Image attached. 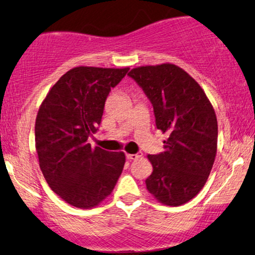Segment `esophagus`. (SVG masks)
<instances>
[{"instance_id": "1", "label": "esophagus", "mask_w": 255, "mask_h": 255, "mask_svg": "<svg viewBox=\"0 0 255 255\" xmlns=\"http://www.w3.org/2000/svg\"><path fill=\"white\" fill-rule=\"evenodd\" d=\"M126 157H127L128 159H129V160L137 159V158L142 157V152H137V153H134V154H131V153H127V154H126Z\"/></svg>"}]
</instances>
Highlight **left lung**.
Instances as JSON below:
<instances>
[{
  "instance_id": "1",
  "label": "left lung",
  "mask_w": 255,
  "mask_h": 255,
  "mask_svg": "<svg viewBox=\"0 0 255 255\" xmlns=\"http://www.w3.org/2000/svg\"><path fill=\"white\" fill-rule=\"evenodd\" d=\"M128 75L150 99L157 129L168 134L164 151L147 156L153 171L146 188L164 205L186 204L201 191L215 162V110L200 85L175 64L137 67Z\"/></svg>"
}]
</instances>
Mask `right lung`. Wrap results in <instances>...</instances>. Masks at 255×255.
<instances>
[{"instance_id": "right-lung-1", "label": "right lung", "mask_w": 255, "mask_h": 255, "mask_svg": "<svg viewBox=\"0 0 255 255\" xmlns=\"http://www.w3.org/2000/svg\"><path fill=\"white\" fill-rule=\"evenodd\" d=\"M129 68L75 67L60 78L40 105L36 150L46 182L79 209H92L111 194L124 170V152L91 147L109 92Z\"/></svg>"}]
</instances>
